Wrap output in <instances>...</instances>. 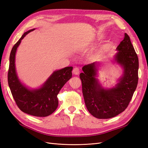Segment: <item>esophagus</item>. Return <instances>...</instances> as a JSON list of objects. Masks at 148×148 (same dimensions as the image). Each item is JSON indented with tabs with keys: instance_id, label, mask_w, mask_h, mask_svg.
<instances>
[{
	"instance_id": "obj_1",
	"label": "esophagus",
	"mask_w": 148,
	"mask_h": 148,
	"mask_svg": "<svg viewBox=\"0 0 148 148\" xmlns=\"http://www.w3.org/2000/svg\"><path fill=\"white\" fill-rule=\"evenodd\" d=\"M73 73L74 75H78L79 73V69L78 67H75L73 70Z\"/></svg>"
}]
</instances>
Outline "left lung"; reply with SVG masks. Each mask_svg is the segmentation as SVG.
<instances>
[{
	"instance_id": "8db88e82",
	"label": "left lung",
	"mask_w": 148,
	"mask_h": 148,
	"mask_svg": "<svg viewBox=\"0 0 148 148\" xmlns=\"http://www.w3.org/2000/svg\"><path fill=\"white\" fill-rule=\"evenodd\" d=\"M118 46L115 60L124 69V73L114 88L101 87L97 75L96 62L84 65L79 74L84 102L89 113L98 119H109L123 112L128 106L138 81V58L130 37L125 33Z\"/></svg>"
}]
</instances>
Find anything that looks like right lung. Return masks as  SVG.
<instances>
[{
  "mask_svg": "<svg viewBox=\"0 0 148 148\" xmlns=\"http://www.w3.org/2000/svg\"><path fill=\"white\" fill-rule=\"evenodd\" d=\"M34 30L35 29L24 33L12 48L10 55L8 83L13 97L20 110L32 116L46 117L57 109L59 103L58 94L64 85L72 78L73 67H67L54 71L39 89L30 90L20 82L15 69V54L23 38Z\"/></svg>",
  "mask_w": 148,
  "mask_h": 148,
  "instance_id": "obj_1",
  "label": "right lung"
}]
</instances>
